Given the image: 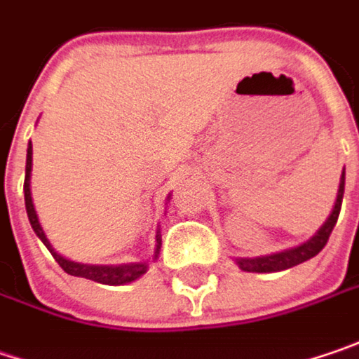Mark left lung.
Masks as SVG:
<instances>
[{
	"mask_svg": "<svg viewBox=\"0 0 359 359\" xmlns=\"http://www.w3.org/2000/svg\"><path fill=\"white\" fill-rule=\"evenodd\" d=\"M344 188H346V170L339 177V188H337V198L333 204L332 214L327 216V220L321 224V228L315 232L309 241L301 242L299 246L273 252V255H264V257H255V259H246V257H236V264L246 273H278V271H287L291 266H297L305 260L313 259L315 255H319L323 250V246L330 241L333 226L337 222L339 210H341V200H344Z\"/></svg>",
	"mask_w": 359,
	"mask_h": 359,
	"instance_id": "1",
	"label": "left lung"
}]
</instances>
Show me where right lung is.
I'll use <instances>...</instances> for the list:
<instances>
[{"instance_id": "right-lung-1", "label": "right lung", "mask_w": 359, "mask_h": 359, "mask_svg": "<svg viewBox=\"0 0 359 359\" xmlns=\"http://www.w3.org/2000/svg\"><path fill=\"white\" fill-rule=\"evenodd\" d=\"M29 177H32V141L27 143V155H26V182H24V196H26V212L29 218V224L34 228L36 236L44 242L46 248L52 252V257L56 259V262L62 266L64 271L72 277H82L97 280L102 285H127L133 283L139 277H143L149 271V264L159 259V250H161V230L157 228L155 234V248H153V257L149 260L143 262H127V264H84V262H76L62 257L60 252L54 250V246L50 244L48 236H46L44 228L38 220L36 208H34V200H32V189H29ZM171 200V196H168V202Z\"/></svg>"}]
</instances>
